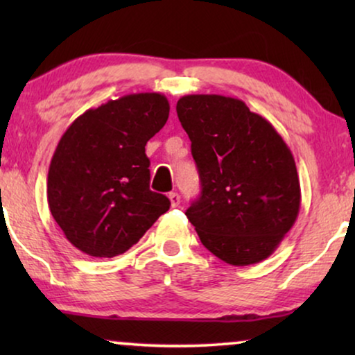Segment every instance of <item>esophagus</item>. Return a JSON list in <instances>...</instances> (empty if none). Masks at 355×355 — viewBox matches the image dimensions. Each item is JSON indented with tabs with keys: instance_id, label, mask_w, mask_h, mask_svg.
<instances>
[{
	"instance_id": "esophagus-1",
	"label": "esophagus",
	"mask_w": 355,
	"mask_h": 355,
	"mask_svg": "<svg viewBox=\"0 0 355 355\" xmlns=\"http://www.w3.org/2000/svg\"><path fill=\"white\" fill-rule=\"evenodd\" d=\"M168 197H169V202H171V207L173 208L179 207V203H181V197H179L178 192H171Z\"/></svg>"
}]
</instances>
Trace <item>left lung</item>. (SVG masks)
<instances>
[{
  "label": "left lung",
  "mask_w": 355,
  "mask_h": 355,
  "mask_svg": "<svg viewBox=\"0 0 355 355\" xmlns=\"http://www.w3.org/2000/svg\"><path fill=\"white\" fill-rule=\"evenodd\" d=\"M176 111L200 178V197L186 216L202 244L234 266L268 259L300 208V184L289 147L242 100L186 95Z\"/></svg>",
  "instance_id": "8db88e82"
}]
</instances>
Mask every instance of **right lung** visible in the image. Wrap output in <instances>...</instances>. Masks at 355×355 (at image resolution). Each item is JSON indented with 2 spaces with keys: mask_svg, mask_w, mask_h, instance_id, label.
<instances>
[{
  "mask_svg": "<svg viewBox=\"0 0 355 355\" xmlns=\"http://www.w3.org/2000/svg\"><path fill=\"white\" fill-rule=\"evenodd\" d=\"M168 116L164 95L132 94L87 110L62 134L48 171V205L80 252L124 254L168 211L169 198L150 191L145 155Z\"/></svg>",
  "mask_w": 355,
  "mask_h": 355,
  "instance_id": "1",
  "label": "right lung"
}]
</instances>
